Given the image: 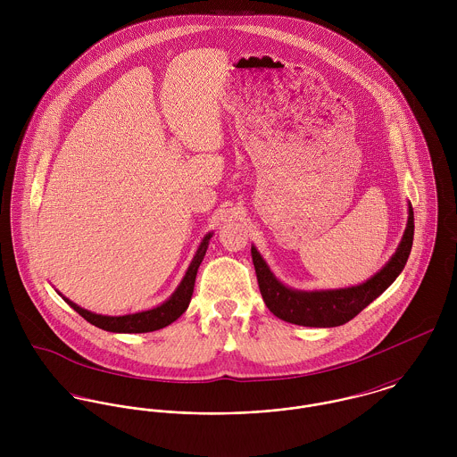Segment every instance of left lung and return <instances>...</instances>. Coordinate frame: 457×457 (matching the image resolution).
I'll use <instances>...</instances> for the list:
<instances>
[{
  "instance_id": "left-lung-1",
  "label": "left lung",
  "mask_w": 457,
  "mask_h": 457,
  "mask_svg": "<svg viewBox=\"0 0 457 457\" xmlns=\"http://www.w3.org/2000/svg\"><path fill=\"white\" fill-rule=\"evenodd\" d=\"M413 209L411 204H408L406 228L391 261L362 285L337 290L304 292L285 287L270 272L257 248L252 246V259L265 306L278 319L295 326L337 327L350 322L382 295L404 269L413 245Z\"/></svg>"
}]
</instances>
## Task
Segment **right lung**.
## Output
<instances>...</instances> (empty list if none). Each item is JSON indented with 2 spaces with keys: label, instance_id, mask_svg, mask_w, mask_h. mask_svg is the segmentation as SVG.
Segmentation results:
<instances>
[{
  "label": "right lung",
  "instance_id": "1",
  "mask_svg": "<svg viewBox=\"0 0 457 457\" xmlns=\"http://www.w3.org/2000/svg\"><path fill=\"white\" fill-rule=\"evenodd\" d=\"M211 237H212V234L209 232L202 239V243L196 250L195 257L190 263L183 281L176 288V292L163 304H160L153 310L123 315V317H107V315L91 313V312L77 306L70 299H66V297H63V299H65L66 304L71 306L84 320H87L89 324L100 327L104 330H109V332H125V334L135 332L137 334V332H151V330H158V328L170 326L174 320H178L187 312V308L192 301V294H194V287H195L196 270H198V265H200V262L207 252Z\"/></svg>",
  "mask_w": 457,
  "mask_h": 457
}]
</instances>
